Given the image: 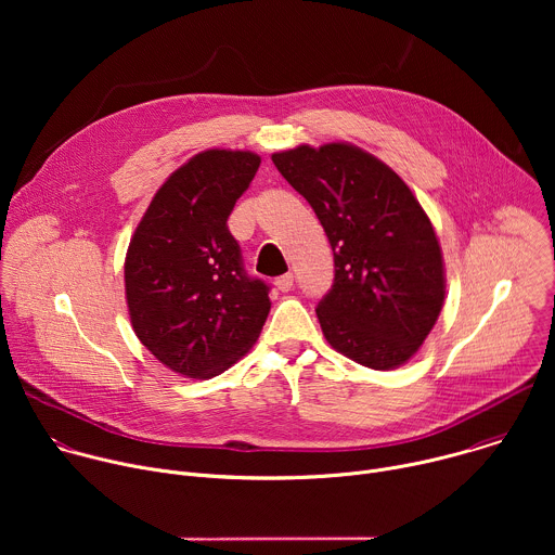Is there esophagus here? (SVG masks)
I'll return each mask as SVG.
<instances>
[{
	"label": "esophagus",
	"instance_id": "1",
	"mask_svg": "<svg viewBox=\"0 0 555 555\" xmlns=\"http://www.w3.org/2000/svg\"><path fill=\"white\" fill-rule=\"evenodd\" d=\"M274 283H276V287H279L281 292H289V289L294 287V274H289V272H287V274L279 276Z\"/></svg>",
	"mask_w": 555,
	"mask_h": 555
}]
</instances>
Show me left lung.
Here are the masks:
<instances>
[{
    "label": "left lung",
    "instance_id": "8db88e82",
    "mask_svg": "<svg viewBox=\"0 0 555 555\" xmlns=\"http://www.w3.org/2000/svg\"><path fill=\"white\" fill-rule=\"evenodd\" d=\"M272 163L313 208L334 250V285L315 307L327 343L369 369L404 364L446 294L428 215L398 173L358 146L302 144Z\"/></svg>",
    "mask_w": 555,
    "mask_h": 555
}]
</instances>
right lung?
<instances>
[{
  "mask_svg": "<svg viewBox=\"0 0 555 555\" xmlns=\"http://www.w3.org/2000/svg\"><path fill=\"white\" fill-rule=\"evenodd\" d=\"M261 157L208 149L180 167L151 199L125 261L131 325L169 369L206 379L259 338L270 285L246 272L228 217Z\"/></svg>",
  "mask_w": 555,
  "mask_h": 555,
  "instance_id": "right-lung-1",
  "label": "right lung"
}]
</instances>
